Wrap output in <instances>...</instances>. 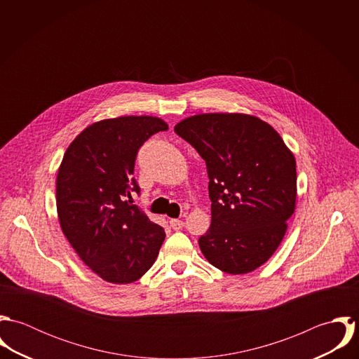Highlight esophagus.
<instances>
[{
  "mask_svg": "<svg viewBox=\"0 0 359 359\" xmlns=\"http://www.w3.org/2000/svg\"><path fill=\"white\" fill-rule=\"evenodd\" d=\"M185 225V222L182 219H177V218H171L170 219V226L174 229V231H180L182 229Z\"/></svg>",
  "mask_w": 359,
  "mask_h": 359,
  "instance_id": "obj_1",
  "label": "esophagus"
}]
</instances>
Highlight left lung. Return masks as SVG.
<instances>
[{
    "label": "left lung",
    "mask_w": 359,
    "mask_h": 359,
    "mask_svg": "<svg viewBox=\"0 0 359 359\" xmlns=\"http://www.w3.org/2000/svg\"><path fill=\"white\" fill-rule=\"evenodd\" d=\"M174 131L203 157L211 224L199 239L205 259L249 273L280 245L296 208V158L268 123L245 113H202Z\"/></svg>",
    "instance_id": "1"
}]
</instances>
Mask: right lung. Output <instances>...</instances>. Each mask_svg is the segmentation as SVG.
Wrapping results in <instances>:
<instances>
[{"mask_svg": "<svg viewBox=\"0 0 359 359\" xmlns=\"http://www.w3.org/2000/svg\"><path fill=\"white\" fill-rule=\"evenodd\" d=\"M154 116L104 118L83 130L66 149L56 177V210L63 235L103 280L127 285L154 265L165 238L135 205L133 178L138 149L167 131Z\"/></svg>", "mask_w": 359, "mask_h": 359, "instance_id": "right-lung-1", "label": "right lung"}]
</instances>
